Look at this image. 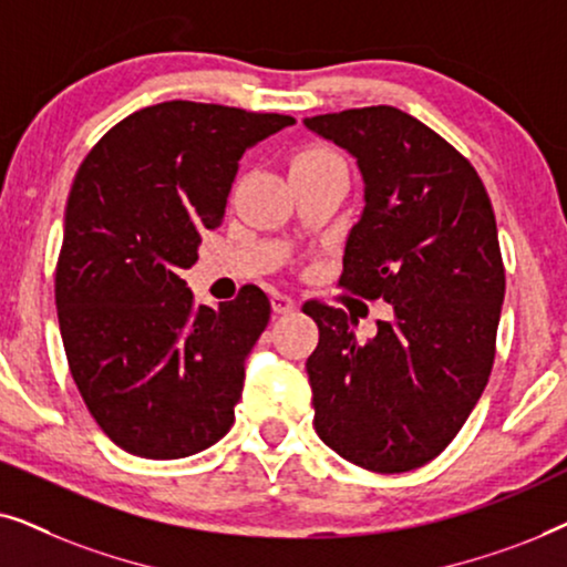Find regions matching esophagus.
Segmentation results:
<instances>
[{
	"label": "esophagus",
	"mask_w": 567,
	"mask_h": 567,
	"mask_svg": "<svg viewBox=\"0 0 567 567\" xmlns=\"http://www.w3.org/2000/svg\"><path fill=\"white\" fill-rule=\"evenodd\" d=\"M270 307H274L276 315H289L297 309V301H293L291 297H286V293H270Z\"/></svg>",
	"instance_id": "esophagus-1"
}]
</instances>
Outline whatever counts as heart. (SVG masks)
<instances>
[{
    "instance_id": "1",
    "label": "heart",
    "mask_w": 567,
    "mask_h": 567,
    "mask_svg": "<svg viewBox=\"0 0 567 567\" xmlns=\"http://www.w3.org/2000/svg\"><path fill=\"white\" fill-rule=\"evenodd\" d=\"M332 162H340V157L332 150H324V146H307V150H301L297 157L291 159V169L322 167V165H332Z\"/></svg>"
}]
</instances>
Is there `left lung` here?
I'll return each mask as SVG.
<instances>
[{
    "label": "left lung",
    "mask_w": 567,
    "mask_h": 567,
    "mask_svg": "<svg viewBox=\"0 0 567 567\" xmlns=\"http://www.w3.org/2000/svg\"><path fill=\"white\" fill-rule=\"evenodd\" d=\"M305 126L363 175L338 284L394 312L361 343L343 309L301 307L320 328L307 359L315 431L363 470H417L452 444L493 369L506 270L491 198L467 157L392 105Z\"/></svg>",
    "instance_id": "8db88e82"
}]
</instances>
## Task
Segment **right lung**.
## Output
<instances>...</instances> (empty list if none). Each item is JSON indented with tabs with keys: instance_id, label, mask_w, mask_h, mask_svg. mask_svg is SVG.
I'll return each mask as SVG.
<instances>
[{
	"instance_id": "obj_1",
	"label": "right lung",
	"mask_w": 567,
	"mask_h": 567,
	"mask_svg": "<svg viewBox=\"0 0 567 567\" xmlns=\"http://www.w3.org/2000/svg\"><path fill=\"white\" fill-rule=\"evenodd\" d=\"M291 115L169 100L131 113L84 157L56 262L61 340L90 415L123 452L183 460L235 423L245 355L270 301L216 309L181 278L224 219L237 162Z\"/></svg>"
}]
</instances>
